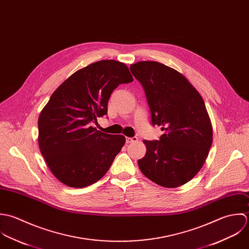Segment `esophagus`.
<instances>
[{"label": "esophagus", "instance_id": "esophagus-1", "mask_svg": "<svg viewBox=\"0 0 249 249\" xmlns=\"http://www.w3.org/2000/svg\"><path fill=\"white\" fill-rule=\"evenodd\" d=\"M138 141L137 137H133V138H126V143H132Z\"/></svg>", "mask_w": 249, "mask_h": 249}]
</instances>
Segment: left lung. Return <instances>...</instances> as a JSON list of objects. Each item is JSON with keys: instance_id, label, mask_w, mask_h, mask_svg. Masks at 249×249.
Listing matches in <instances>:
<instances>
[{"instance_id": "obj_1", "label": "left lung", "mask_w": 249, "mask_h": 249, "mask_svg": "<svg viewBox=\"0 0 249 249\" xmlns=\"http://www.w3.org/2000/svg\"><path fill=\"white\" fill-rule=\"evenodd\" d=\"M149 105L151 123L164 132L159 141H143L141 171L154 183L177 188L203 166L213 142L212 123L198 91L181 73L157 61L130 66Z\"/></svg>"}]
</instances>
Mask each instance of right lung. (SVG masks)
Instances as JSON below:
<instances>
[{
  "instance_id": "right-lung-1",
  "label": "right lung",
  "mask_w": 249,
  "mask_h": 249,
  "mask_svg": "<svg viewBox=\"0 0 249 249\" xmlns=\"http://www.w3.org/2000/svg\"><path fill=\"white\" fill-rule=\"evenodd\" d=\"M133 81L124 63L100 60L72 74L52 94L39 115L38 144L61 183L81 189L107 173L125 137L102 133L92 124L107 115L112 91Z\"/></svg>"
}]
</instances>
